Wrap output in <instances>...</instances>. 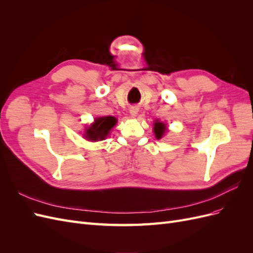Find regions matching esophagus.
<instances>
[{"label": "esophagus", "instance_id": "1", "mask_svg": "<svg viewBox=\"0 0 253 253\" xmlns=\"http://www.w3.org/2000/svg\"><path fill=\"white\" fill-rule=\"evenodd\" d=\"M137 113H138V109H137L136 106H132V108L129 109V114H131L133 117H135V116H136Z\"/></svg>", "mask_w": 253, "mask_h": 253}]
</instances>
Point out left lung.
Wrapping results in <instances>:
<instances>
[{
    "mask_svg": "<svg viewBox=\"0 0 253 253\" xmlns=\"http://www.w3.org/2000/svg\"><path fill=\"white\" fill-rule=\"evenodd\" d=\"M154 133L157 139L162 138L163 135L166 133V126L163 124V122H155Z\"/></svg>",
    "mask_w": 253,
    "mask_h": 253,
    "instance_id": "8db88e82",
    "label": "left lung"
}]
</instances>
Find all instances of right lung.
I'll return each mask as SVG.
<instances>
[{
    "label": "right lung",
    "mask_w": 253,
    "mask_h": 253,
    "mask_svg": "<svg viewBox=\"0 0 253 253\" xmlns=\"http://www.w3.org/2000/svg\"><path fill=\"white\" fill-rule=\"evenodd\" d=\"M116 122L117 120L112 116L97 118L95 119L94 124L86 129L85 137L93 141L104 139L105 136L110 133L111 128L116 125Z\"/></svg>",
    "instance_id": "add662e5"
}]
</instances>
